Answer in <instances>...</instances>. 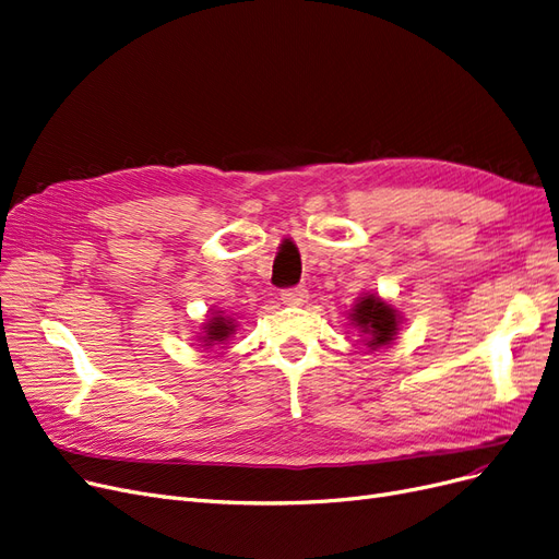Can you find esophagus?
Masks as SVG:
<instances>
[{
  "label": "esophagus",
  "instance_id": "obj_1",
  "mask_svg": "<svg viewBox=\"0 0 559 559\" xmlns=\"http://www.w3.org/2000/svg\"><path fill=\"white\" fill-rule=\"evenodd\" d=\"M306 297H308L306 287H290V290L281 293V301L287 304V306H299V304L306 301Z\"/></svg>",
  "mask_w": 559,
  "mask_h": 559
}]
</instances>
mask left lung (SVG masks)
<instances>
[{"label":"left lung","mask_w":559,"mask_h":559,"mask_svg":"<svg viewBox=\"0 0 559 559\" xmlns=\"http://www.w3.org/2000/svg\"><path fill=\"white\" fill-rule=\"evenodd\" d=\"M349 320L359 329V334L366 338V345L370 349L386 347L396 338L401 326V316L396 308L386 304L382 297L368 293L357 299Z\"/></svg>","instance_id":"8db88e82"}]
</instances>
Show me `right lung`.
I'll return each mask as SVG.
<instances>
[{"label": "right lung", "instance_id": "add662e5", "mask_svg": "<svg viewBox=\"0 0 559 559\" xmlns=\"http://www.w3.org/2000/svg\"><path fill=\"white\" fill-rule=\"evenodd\" d=\"M235 320L233 318H227V316H223V311H216V313H212V318L206 320L204 324H202V332H200V336H198V343L204 347V349H210V347H214V345H221V343H225L227 338H230L233 334H235Z\"/></svg>", "mask_w": 559, "mask_h": 559}]
</instances>
